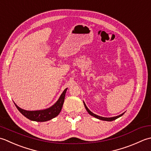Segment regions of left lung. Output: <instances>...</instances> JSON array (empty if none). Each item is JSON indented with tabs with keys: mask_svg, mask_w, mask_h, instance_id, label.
I'll list each match as a JSON object with an SVG mask.
<instances>
[{
	"mask_svg": "<svg viewBox=\"0 0 151 151\" xmlns=\"http://www.w3.org/2000/svg\"><path fill=\"white\" fill-rule=\"evenodd\" d=\"M83 103H84V106H85V108H86V109H87V112L89 113V114H90V115H92V116H93L94 117H95V118H97V119H100V120H102V121H114V120L119 118L120 116H121L122 115H124V113H122L121 115H119L116 116H113V117H103V116H98V115H97L94 114L93 113H92V112L91 111L88 109V107H87V106L85 105V104L84 101H83Z\"/></svg>",
	"mask_w": 151,
	"mask_h": 151,
	"instance_id": "left-lung-1",
	"label": "left lung"
}]
</instances>
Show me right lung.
Listing matches in <instances>:
<instances>
[{
  "instance_id": "obj_1",
  "label": "right lung",
  "mask_w": 151,
  "mask_h": 151,
  "mask_svg": "<svg viewBox=\"0 0 151 151\" xmlns=\"http://www.w3.org/2000/svg\"><path fill=\"white\" fill-rule=\"evenodd\" d=\"M67 89L68 88H66L63 91V93L61 94L60 98H58V100L54 105L45 109L37 111H27L20 108L15 103L14 104L21 114L23 115L27 119L36 122L47 121L55 118V116H57L60 113L63 106L64 98H65V94Z\"/></svg>"
}]
</instances>
